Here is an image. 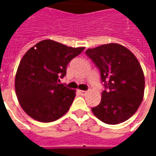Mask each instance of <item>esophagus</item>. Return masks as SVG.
I'll list each match as a JSON object with an SVG mask.
<instances>
[{"instance_id": "1", "label": "esophagus", "mask_w": 156, "mask_h": 156, "mask_svg": "<svg viewBox=\"0 0 156 156\" xmlns=\"http://www.w3.org/2000/svg\"><path fill=\"white\" fill-rule=\"evenodd\" d=\"M78 93L81 95H85L87 94V91H84V90H78Z\"/></svg>"}]
</instances>
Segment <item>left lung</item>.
<instances>
[{
	"label": "left lung",
	"mask_w": 156,
	"mask_h": 156,
	"mask_svg": "<svg viewBox=\"0 0 156 156\" xmlns=\"http://www.w3.org/2000/svg\"><path fill=\"white\" fill-rule=\"evenodd\" d=\"M86 54L98 67L108 90L102 92L100 104L92 108L102 122L118 124L129 119L140 107L144 92V76L136 57L118 43L89 48Z\"/></svg>",
	"instance_id": "8db88e82"
}]
</instances>
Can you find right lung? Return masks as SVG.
<instances>
[{
    "instance_id": "right-lung-1",
    "label": "right lung",
    "mask_w": 156,
    "mask_h": 156,
    "mask_svg": "<svg viewBox=\"0 0 156 156\" xmlns=\"http://www.w3.org/2000/svg\"><path fill=\"white\" fill-rule=\"evenodd\" d=\"M50 39L29 49L17 68L16 94L27 115L40 122H52L69 110L76 91L59 84L69 62L83 51Z\"/></svg>"
}]
</instances>
